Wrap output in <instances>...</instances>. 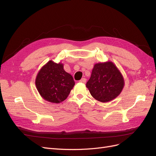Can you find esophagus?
Returning <instances> with one entry per match:
<instances>
[{
	"instance_id": "1",
	"label": "esophagus",
	"mask_w": 156,
	"mask_h": 156,
	"mask_svg": "<svg viewBox=\"0 0 156 156\" xmlns=\"http://www.w3.org/2000/svg\"><path fill=\"white\" fill-rule=\"evenodd\" d=\"M86 81H87V79H86L85 78H82V79L79 81L80 83H85Z\"/></svg>"
}]
</instances>
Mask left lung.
I'll list each match as a JSON object with an SVG mask.
<instances>
[{
	"label": "left lung",
	"mask_w": 156,
	"mask_h": 156,
	"mask_svg": "<svg viewBox=\"0 0 156 156\" xmlns=\"http://www.w3.org/2000/svg\"><path fill=\"white\" fill-rule=\"evenodd\" d=\"M86 87L94 99L106 103L119 96L124 87V79L114 63L100 62L94 65Z\"/></svg>",
	"instance_id": "1"
}]
</instances>
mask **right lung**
Instances as JSON below:
<instances>
[{"mask_svg": "<svg viewBox=\"0 0 156 156\" xmlns=\"http://www.w3.org/2000/svg\"><path fill=\"white\" fill-rule=\"evenodd\" d=\"M35 84L44 100L59 103L68 98L75 81L72 75L64 69L63 64L49 60L37 73Z\"/></svg>", "mask_w": 156, "mask_h": 156, "instance_id": "obj_1", "label": "right lung"}]
</instances>
